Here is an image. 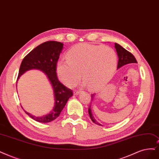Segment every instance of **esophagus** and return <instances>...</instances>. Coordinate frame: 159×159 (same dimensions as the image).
Wrapping results in <instances>:
<instances>
[{"instance_id":"esophagus-1","label":"esophagus","mask_w":159,"mask_h":159,"mask_svg":"<svg viewBox=\"0 0 159 159\" xmlns=\"http://www.w3.org/2000/svg\"><path fill=\"white\" fill-rule=\"evenodd\" d=\"M74 94L75 95H77V94H79V93H80V91L79 90H74Z\"/></svg>"}]
</instances>
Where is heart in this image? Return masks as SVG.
I'll list each match as a JSON object with an SVG mask.
<instances>
[{
  "instance_id": "b5f03b06",
  "label": "heart",
  "mask_w": 159,
  "mask_h": 159,
  "mask_svg": "<svg viewBox=\"0 0 159 159\" xmlns=\"http://www.w3.org/2000/svg\"><path fill=\"white\" fill-rule=\"evenodd\" d=\"M67 61H59L56 72L59 79L67 86H73L81 77L89 89L96 90L106 84L115 71L117 56L107 46L79 44L66 54Z\"/></svg>"
}]
</instances>
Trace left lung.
Listing matches in <instances>:
<instances>
[{
	"label": "left lung",
	"mask_w": 159,
	"mask_h": 159,
	"mask_svg": "<svg viewBox=\"0 0 159 159\" xmlns=\"http://www.w3.org/2000/svg\"><path fill=\"white\" fill-rule=\"evenodd\" d=\"M115 48L116 49V51L117 52V55H118V57H119V61H118V65H117V69H119L121 67L125 66L126 64L128 63H137V61L136 60V58L133 56L132 54L130 52H128V50H126V49H125L123 48L122 46H121L120 45H119V44L117 43H115ZM95 93L93 94H92V101L94 99V96H95ZM89 116L90 117V119L92 120V121L95 123L96 125H99V126H102L101 124L99 123L95 119L94 116H93L92 113V109H91V103L89 106Z\"/></svg>",
	"instance_id": "8db88e82"
}]
</instances>
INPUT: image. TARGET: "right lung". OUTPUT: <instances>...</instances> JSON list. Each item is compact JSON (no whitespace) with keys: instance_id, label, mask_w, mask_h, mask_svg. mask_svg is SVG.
<instances>
[{"instance_id":"obj_1","label":"right lung","mask_w":159,"mask_h":159,"mask_svg":"<svg viewBox=\"0 0 159 159\" xmlns=\"http://www.w3.org/2000/svg\"><path fill=\"white\" fill-rule=\"evenodd\" d=\"M63 44L57 41H47L34 48L23 58L19 70L17 81L28 70L36 69L43 71L52 84L55 99L54 107L50 113L43 116H34L25 111L33 120L39 122H50L60 116L73 91L58 80L56 64L62 51ZM17 87V84H16Z\"/></svg>"}]
</instances>
